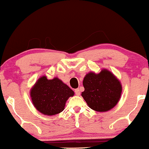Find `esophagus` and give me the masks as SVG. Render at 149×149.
Listing matches in <instances>:
<instances>
[{
    "mask_svg": "<svg viewBox=\"0 0 149 149\" xmlns=\"http://www.w3.org/2000/svg\"><path fill=\"white\" fill-rule=\"evenodd\" d=\"M75 95H77V96H79V95H80V91H79V89H75Z\"/></svg>",
    "mask_w": 149,
    "mask_h": 149,
    "instance_id": "obj_1",
    "label": "esophagus"
}]
</instances>
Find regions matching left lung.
Returning a JSON list of instances; mask_svg holds the SVG:
<instances>
[{
  "mask_svg": "<svg viewBox=\"0 0 149 149\" xmlns=\"http://www.w3.org/2000/svg\"><path fill=\"white\" fill-rule=\"evenodd\" d=\"M84 91L81 96L91 109L107 112L116 105L121 97L123 87L120 81L106 69L98 74L89 72L83 80Z\"/></svg>",
  "mask_w": 149,
  "mask_h": 149,
  "instance_id": "8db88e82",
  "label": "left lung"
}]
</instances>
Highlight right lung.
I'll return each instance as SVG.
<instances>
[{
  "label": "right lung",
  "mask_w": 149,
  "mask_h": 149,
  "mask_svg": "<svg viewBox=\"0 0 149 149\" xmlns=\"http://www.w3.org/2000/svg\"><path fill=\"white\" fill-rule=\"evenodd\" d=\"M74 95V91L58 77L48 79L45 75L40 77L30 91L34 107L47 116L61 112L69 97Z\"/></svg>",
  "instance_id": "right-lung-1"
}]
</instances>
